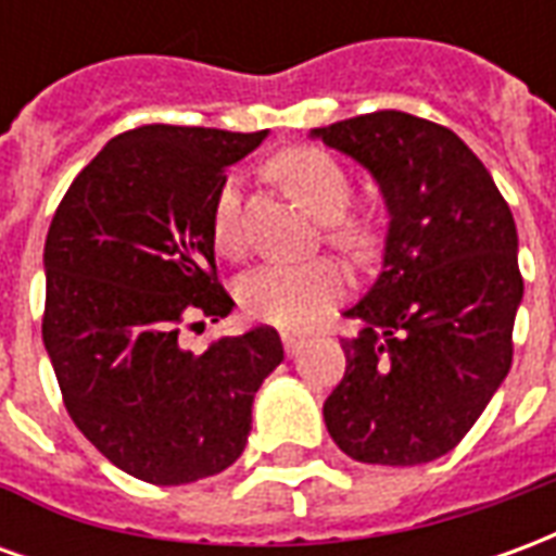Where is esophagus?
<instances>
[{"instance_id":"obj_1","label":"esophagus","mask_w":556,"mask_h":556,"mask_svg":"<svg viewBox=\"0 0 556 556\" xmlns=\"http://www.w3.org/2000/svg\"><path fill=\"white\" fill-rule=\"evenodd\" d=\"M279 337H282V345H286V354H298V351H301L303 342H306V337H301V333H294V330H282Z\"/></svg>"}]
</instances>
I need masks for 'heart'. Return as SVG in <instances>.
I'll return each instance as SVG.
<instances>
[{
    "label": "heart",
    "mask_w": 556,
    "mask_h": 556,
    "mask_svg": "<svg viewBox=\"0 0 556 556\" xmlns=\"http://www.w3.org/2000/svg\"><path fill=\"white\" fill-rule=\"evenodd\" d=\"M270 175L282 190L321 219L325 241L349 258H369L378 247V223L351 207L354 184L349 169L325 148H289L270 160ZM211 238L219 253L241 255L243 226L238 184L219 187L211 211ZM345 291V274L333 258H309L291 265H262L238 282V303L247 318L279 327H301Z\"/></svg>",
    "instance_id": "heart-1"
}]
</instances>
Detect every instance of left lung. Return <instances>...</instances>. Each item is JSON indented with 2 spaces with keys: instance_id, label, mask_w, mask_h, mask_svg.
Listing matches in <instances>:
<instances>
[{
  "instance_id": "left-lung-1",
  "label": "left lung",
  "mask_w": 556,
  "mask_h": 556,
  "mask_svg": "<svg viewBox=\"0 0 556 556\" xmlns=\"http://www.w3.org/2000/svg\"><path fill=\"white\" fill-rule=\"evenodd\" d=\"M315 137L361 160L387 207L384 270L351 306L330 438L366 465L434 462L465 438L513 366L525 294L513 211L450 127L381 110Z\"/></svg>"
}]
</instances>
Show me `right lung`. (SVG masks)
Returning a JSON list of instances; mask_svg holds the SVG:
<instances>
[{
	"instance_id": "right-lung-1",
	"label": "right lung",
	"mask_w": 556,
	"mask_h": 556,
	"mask_svg": "<svg viewBox=\"0 0 556 556\" xmlns=\"http://www.w3.org/2000/svg\"><path fill=\"white\" fill-rule=\"evenodd\" d=\"M265 130L142 125L118 134L67 187L47 231L43 345L67 414L115 467L184 485L238 462L253 396L282 363L274 327L181 345L219 321L211 211L226 169Z\"/></svg>"
}]
</instances>
